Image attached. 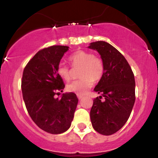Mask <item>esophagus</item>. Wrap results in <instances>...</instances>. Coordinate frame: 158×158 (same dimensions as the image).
I'll list each match as a JSON object with an SVG mask.
<instances>
[{
  "mask_svg": "<svg viewBox=\"0 0 158 158\" xmlns=\"http://www.w3.org/2000/svg\"><path fill=\"white\" fill-rule=\"evenodd\" d=\"M77 97H78V99H81L83 98V96H81V95H77Z\"/></svg>",
  "mask_w": 158,
  "mask_h": 158,
  "instance_id": "34e87169",
  "label": "esophagus"
}]
</instances>
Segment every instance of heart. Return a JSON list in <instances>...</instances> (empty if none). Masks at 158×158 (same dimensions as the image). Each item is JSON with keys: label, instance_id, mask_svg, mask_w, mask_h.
Returning <instances> with one entry per match:
<instances>
[{"label": "heart", "instance_id": "b5f03b06", "mask_svg": "<svg viewBox=\"0 0 158 158\" xmlns=\"http://www.w3.org/2000/svg\"><path fill=\"white\" fill-rule=\"evenodd\" d=\"M68 60L75 70L80 68L79 79L67 85V90L77 95H84L94 84V81L100 80L104 75L105 65L99 56L85 50H78L69 56ZM58 75L65 81L72 77V69L64 63H59L56 69Z\"/></svg>", "mask_w": 158, "mask_h": 158}]
</instances>
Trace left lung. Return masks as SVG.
Here are the masks:
<instances>
[{
	"label": "left lung",
	"mask_w": 158,
	"mask_h": 158,
	"mask_svg": "<svg viewBox=\"0 0 158 158\" xmlns=\"http://www.w3.org/2000/svg\"><path fill=\"white\" fill-rule=\"evenodd\" d=\"M88 48L98 51L105 65L104 75L94 88L101 96L94 99L90 121L98 133L111 135L130 117L135 102V76L124 56L112 45L99 41Z\"/></svg>",
	"instance_id": "obj_1"
}]
</instances>
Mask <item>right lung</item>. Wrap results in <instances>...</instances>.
Wrapping results in <instances>:
<instances>
[{
	"label": "right lung",
	"mask_w": 158,
	"mask_h": 158,
	"mask_svg": "<svg viewBox=\"0 0 158 158\" xmlns=\"http://www.w3.org/2000/svg\"><path fill=\"white\" fill-rule=\"evenodd\" d=\"M68 48L55 45L39 50L25 66L21 80L23 99L30 117L41 129L53 135L70 128L78 103L72 92L55 98L64 88L56 69Z\"/></svg>",
	"instance_id": "1"
}]
</instances>
